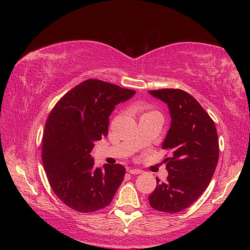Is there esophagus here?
I'll return each mask as SVG.
<instances>
[{"label": "esophagus", "instance_id": "34e87169", "mask_svg": "<svg viewBox=\"0 0 250 250\" xmlns=\"http://www.w3.org/2000/svg\"><path fill=\"white\" fill-rule=\"evenodd\" d=\"M127 172L130 174H141L143 171L141 169H127Z\"/></svg>", "mask_w": 250, "mask_h": 250}]
</instances>
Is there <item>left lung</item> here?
I'll list each match as a JSON object with an SVG mask.
<instances>
[{
  "mask_svg": "<svg viewBox=\"0 0 250 250\" xmlns=\"http://www.w3.org/2000/svg\"><path fill=\"white\" fill-rule=\"evenodd\" d=\"M149 93L167 104L171 116L162 148L166 158L167 181L156 178L149 195L150 206L165 213H177L198 200L211 181L219 159L216 125L209 115L188 92L180 89L151 90Z\"/></svg>",
  "mask_w": 250,
  "mask_h": 250,
  "instance_id": "1",
  "label": "left lung"
}]
</instances>
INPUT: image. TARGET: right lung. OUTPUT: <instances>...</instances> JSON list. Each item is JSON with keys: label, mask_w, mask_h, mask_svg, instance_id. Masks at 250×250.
I'll use <instances>...</instances> for the list:
<instances>
[{"label": "right lung", "mask_w": 250, "mask_h": 250, "mask_svg": "<svg viewBox=\"0 0 250 250\" xmlns=\"http://www.w3.org/2000/svg\"><path fill=\"white\" fill-rule=\"evenodd\" d=\"M97 79H89L62 96L50 111L42 158L58 198L75 211L91 213L108 206L124 180L121 164L94 167V142L106 137L115 105L135 95Z\"/></svg>", "instance_id": "obj_1"}]
</instances>
